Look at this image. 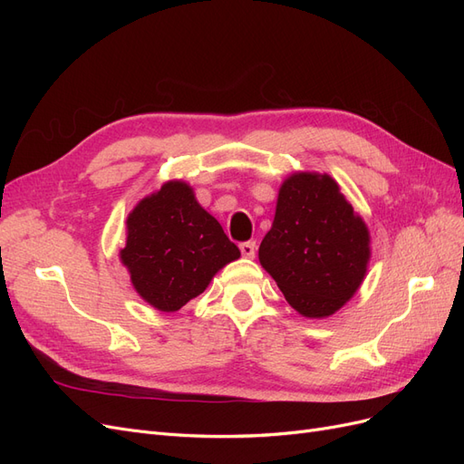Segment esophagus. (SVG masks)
I'll return each instance as SVG.
<instances>
[{
	"label": "esophagus",
	"mask_w": 464,
	"mask_h": 464,
	"mask_svg": "<svg viewBox=\"0 0 464 464\" xmlns=\"http://www.w3.org/2000/svg\"><path fill=\"white\" fill-rule=\"evenodd\" d=\"M256 249H257V246H256V242H254V240L242 242V244H240L242 256H244V257H247V259H254V257H256Z\"/></svg>",
	"instance_id": "34e87169"
}]
</instances>
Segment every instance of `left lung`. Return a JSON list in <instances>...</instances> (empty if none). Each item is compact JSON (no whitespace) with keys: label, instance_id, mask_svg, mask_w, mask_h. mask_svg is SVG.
Segmentation results:
<instances>
[{"label":"left lung","instance_id":"1","mask_svg":"<svg viewBox=\"0 0 464 464\" xmlns=\"http://www.w3.org/2000/svg\"><path fill=\"white\" fill-rule=\"evenodd\" d=\"M370 232L327 174L296 172L278 189L259 261L304 317H329L354 296L368 271Z\"/></svg>","mask_w":464,"mask_h":464}]
</instances>
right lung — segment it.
Segmentation results:
<instances>
[{
  "label": "right lung",
  "instance_id": "1",
  "mask_svg": "<svg viewBox=\"0 0 464 464\" xmlns=\"http://www.w3.org/2000/svg\"><path fill=\"white\" fill-rule=\"evenodd\" d=\"M125 224L128 237L120 259L139 296L159 312H178L199 296L224 265L240 257V249L186 181H166L137 203Z\"/></svg>",
  "mask_w": 464,
  "mask_h": 464
}]
</instances>
